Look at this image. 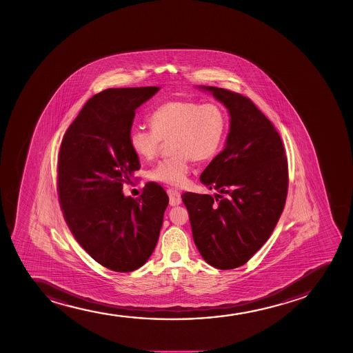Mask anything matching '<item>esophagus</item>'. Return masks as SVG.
I'll list each match as a JSON object with an SVG mask.
<instances>
[{
  "mask_svg": "<svg viewBox=\"0 0 353 353\" xmlns=\"http://www.w3.org/2000/svg\"><path fill=\"white\" fill-rule=\"evenodd\" d=\"M167 194L170 196V206H178V205L181 203V194L178 191H175L173 188H170L167 191Z\"/></svg>",
  "mask_w": 353,
  "mask_h": 353,
  "instance_id": "34e87169",
  "label": "esophagus"
}]
</instances>
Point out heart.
I'll return each mask as SVG.
<instances>
[{
    "label": "heart",
    "mask_w": 353,
    "mask_h": 353,
    "mask_svg": "<svg viewBox=\"0 0 353 353\" xmlns=\"http://www.w3.org/2000/svg\"><path fill=\"white\" fill-rule=\"evenodd\" d=\"M152 128L135 126L130 145L139 158H154L162 141H170V158L150 170V178L170 186L188 181L191 161H207L219 153L226 137L228 119L221 105L190 100H170L155 108L150 118Z\"/></svg>",
    "instance_id": "heart-1"
}]
</instances>
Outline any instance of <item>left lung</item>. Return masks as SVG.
I'll return each instance as SVG.
<instances>
[{"instance_id":"8db88e82","label":"left lung","mask_w":353,"mask_h":353,"mask_svg":"<svg viewBox=\"0 0 353 353\" xmlns=\"http://www.w3.org/2000/svg\"><path fill=\"white\" fill-rule=\"evenodd\" d=\"M199 88L226 107L230 133L200 176L219 194L186 192L183 201L205 261L232 270L248 263L274 230L288 195V159L279 133L248 97L212 85Z\"/></svg>"}]
</instances>
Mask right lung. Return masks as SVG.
Returning a JSON list of instances; mask_svg holds the SVG:
<instances>
[{"label":"right lung","instance_id":"add662e5","mask_svg":"<svg viewBox=\"0 0 353 353\" xmlns=\"http://www.w3.org/2000/svg\"><path fill=\"white\" fill-rule=\"evenodd\" d=\"M159 90L95 94L62 139L57 192L65 223L83 250L112 271L132 272L150 259L170 201L155 183H147L137 199L122 193L140 170L130 145L135 110Z\"/></svg>","mask_w":353,"mask_h":353}]
</instances>
